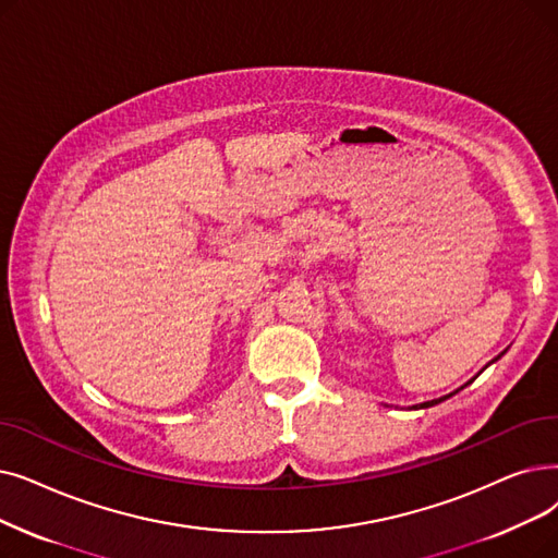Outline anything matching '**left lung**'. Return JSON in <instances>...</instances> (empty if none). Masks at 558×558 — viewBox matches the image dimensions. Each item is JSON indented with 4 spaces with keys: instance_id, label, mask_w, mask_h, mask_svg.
<instances>
[{
    "instance_id": "1",
    "label": "left lung",
    "mask_w": 558,
    "mask_h": 558,
    "mask_svg": "<svg viewBox=\"0 0 558 558\" xmlns=\"http://www.w3.org/2000/svg\"><path fill=\"white\" fill-rule=\"evenodd\" d=\"M501 355H504V353H501ZM501 355H497V357H501ZM497 357H495V360H497ZM456 392H458V390H456ZM456 392H453V395H456ZM449 397H451V395H447V397H440V399H433V401H424V403H420V408H430V405L440 403V401H445V399H449ZM415 408H417V405H415Z\"/></svg>"
}]
</instances>
